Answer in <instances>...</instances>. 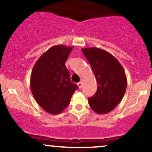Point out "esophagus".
Listing matches in <instances>:
<instances>
[{"instance_id": "34e87169", "label": "esophagus", "mask_w": 152, "mask_h": 152, "mask_svg": "<svg viewBox=\"0 0 152 152\" xmlns=\"http://www.w3.org/2000/svg\"><path fill=\"white\" fill-rule=\"evenodd\" d=\"M77 85H78V88H81L82 87V83H81V82H78V83H77Z\"/></svg>"}]
</instances>
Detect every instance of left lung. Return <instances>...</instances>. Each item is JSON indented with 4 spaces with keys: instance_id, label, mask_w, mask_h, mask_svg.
I'll list each match as a JSON object with an SVG mask.
<instances>
[{
    "instance_id": "left-lung-1",
    "label": "left lung",
    "mask_w": 152,
    "mask_h": 152,
    "mask_svg": "<svg viewBox=\"0 0 152 152\" xmlns=\"http://www.w3.org/2000/svg\"><path fill=\"white\" fill-rule=\"evenodd\" d=\"M96 78L97 91L88 104L97 114L112 111L123 99L127 86L125 71L113 55L99 48H82Z\"/></svg>"
}]
</instances>
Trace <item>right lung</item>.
<instances>
[{
    "instance_id": "1",
    "label": "right lung",
    "mask_w": 152,
    "mask_h": 152,
    "mask_svg": "<svg viewBox=\"0 0 152 152\" xmlns=\"http://www.w3.org/2000/svg\"><path fill=\"white\" fill-rule=\"evenodd\" d=\"M74 47L56 45L38 59L31 75L30 86L39 106L51 114L64 111L77 85L71 81L65 62Z\"/></svg>"
}]
</instances>
